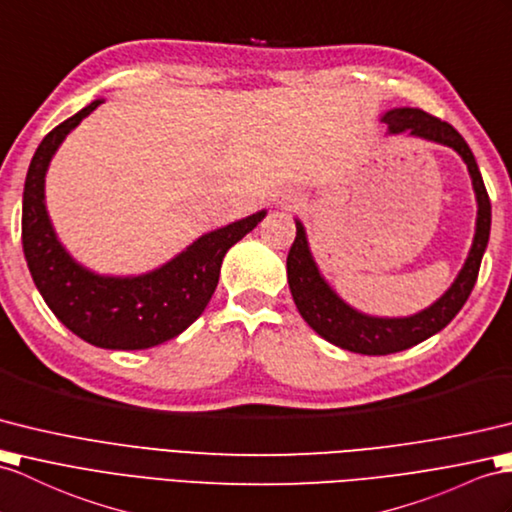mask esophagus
Listing matches in <instances>:
<instances>
[{"mask_svg":"<svg viewBox=\"0 0 512 512\" xmlns=\"http://www.w3.org/2000/svg\"><path fill=\"white\" fill-rule=\"evenodd\" d=\"M273 202H276V206L280 208V210H293V208H297V195H293V193H289V191H282V193H278L276 197H273Z\"/></svg>","mask_w":512,"mask_h":512,"instance_id":"obj_1","label":"esophagus"}]
</instances>
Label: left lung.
Listing matches in <instances>:
<instances>
[{
  "label": "left lung",
  "mask_w": 512,
  "mask_h": 512,
  "mask_svg": "<svg viewBox=\"0 0 512 512\" xmlns=\"http://www.w3.org/2000/svg\"><path fill=\"white\" fill-rule=\"evenodd\" d=\"M382 121L389 126V134L417 136V139L452 147L467 165L473 193H476L478 215L476 232L465 258L463 269L458 271L454 282L436 302L408 317H376L360 313L336 293L328 280L319 271L315 256L310 252L304 223L295 219V241L286 256V278L299 315L319 336L330 341L341 350L367 356H386L408 350L432 334L441 332L450 323L458 310L465 306L467 297L478 280L480 263L491 232V202L486 195L480 176L478 162L473 158L469 145L465 143L450 123L436 119L419 108H393L384 112Z\"/></svg>",
  "instance_id": "obj_1"
}]
</instances>
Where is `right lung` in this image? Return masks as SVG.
I'll use <instances>...</instances> for the list:
<instances>
[{
    "label": "right lung",
    "mask_w": 512,
    "mask_h": 512,
    "mask_svg": "<svg viewBox=\"0 0 512 512\" xmlns=\"http://www.w3.org/2000/svg\"><path fill=\"white\" fill-rule=\"evenodd\" d=\"M95 99L49 132L32 156L23 186L21 243L49 310L82 341L104 350H147L182 334L213 297L223 256L265 219L267 210L195 239L180 254L139 276H104L60 243L45 204V176L71 130L102 104Z\"/></svg>",
    "instance_id": "obj_1"
}]
</instances>
